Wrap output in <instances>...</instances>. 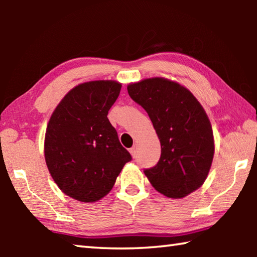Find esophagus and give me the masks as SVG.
<instances>
[{"instance_id":"esophagus-1","label":"esophagus","mask_w":257,"mask_h":257,"mask_svg":"<svg viewBox=\"0 0 257 257\" xmlns=\"http://www.w3.org/2000/svg\"><path fill=\"white\" fill-rule=\"evenodd\" d=\"M136 147H132V149H130L129 150V152H130V154H132V156H133V158H134V156L135 155H136Z\"/></svg>"}]
</instances>
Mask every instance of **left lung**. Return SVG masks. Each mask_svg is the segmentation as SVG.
Listing matches in <instances>:
<instances>
[{"label":"left lung","mask_w":257,"mask_h":257,"mask_svg":"<svg viewBox=\"0 0 257 257\" xmlns=\"http://www.w3.org/2000/svg\"><path fill=\"white\" fill-rule=\"evenodd\" d=\"M145 108L161 143L158 164L144 171L151 185L169 198H184L201 187L214 156V137L201 103L189 89L167 78H146L127 86Z\"/></svg>","instance_id":"left-lung-1"}]
</instances>
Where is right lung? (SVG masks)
<instances>
[{"label": "right lung", "mask_w": 257, "mask_h": 257, "mask_svg": "<svg viewBox=\"0 0 257 257\" xmlns=\"http://www.w3.org/2000/svg\"><path fill=\"white\" fill-rule=\"evenodd\" d=\"M121 86L115 80L77 85L61 99L47 123V169L62 193L79 202L94 203L106 196L132 160L107 119Z\"/></svg>", "instance_id": "right-lung-1"}]
</instances>
